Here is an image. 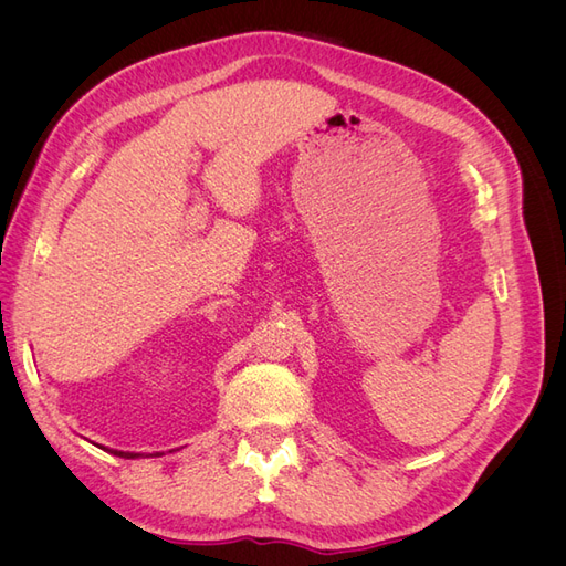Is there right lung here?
<instances>
[{
  "label": "right lung",
  "instance_id": "obj_1",
  "mask_svg": "<svg viewBox=\"0 0 566 566\" xmlns=\"http://www.w3.org/2000/svg\"><path fill=\"white\" fill-rule=\"evenodd\" d=\"M101 449H104V447H101ZM106 451H108V449H106ZM111 453H113V455H117V458H139V455H142V453H129V451H113V449H111ZM153 455H163V453H153Z\"/></svg>",
  "mask_w": 566,
  "mask_h": 566
}]
</instances>
